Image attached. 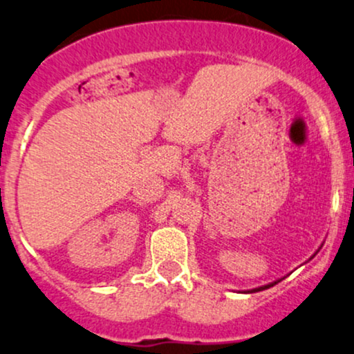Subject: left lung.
I'll use <instances>...</instances> for the list:
<instances>
[{
  "instance_id": "obj_1",
  "label": "left lung",
  "mask_w": 354,
  "mask_h": 354,
  "mask_svg": "<svg viewBox=\"0 0 354 354\" xmlns=\"http://www.w3.org/2000/svg\"><path fill=\"white\" fill-rule=\"evenodd\" d=\"M323 245V244H321ZM321 249V248H319ZM319 249H317V251H319ZM316 251V252H317ZM284 277H281V279H276V281H272V283H269V284H264V286H259V288H254V289H248V291H244V292H259V291H264V289H269V288H272V286H276L277 283H281V281H283Z\"/></svg>"
}]
</instances>
